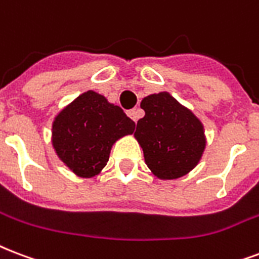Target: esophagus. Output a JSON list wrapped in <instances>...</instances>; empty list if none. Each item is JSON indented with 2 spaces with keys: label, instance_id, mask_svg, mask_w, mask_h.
Segmentation results:
<instances>
[{
  "label": "esophagus",
  "instance_id": "34e87169",
  "mask_svg": "<svg viewBox=\"0 0 259 259\" xmlns=\"http://www.w3.org/2000/svg\"><path fill=\"white\" fill-rule=\"evenodd\" d=\"M127 115H129L134 122H137L140 115H141V112H140V110H137V108H133V110H129V111H127Z\"/></svg>",
  "mask_w": 259,
  "mask_h": 259
}]
</instances>
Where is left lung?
<instances>
[{"label":"left lung","mask_w":259,"mask_h":259,"mask_svg":"<svg viewBox=\"0 0 259 259\" xmlns=\"http://www.w3.org/2000/svg\"><path fill=\"white\" fill-rule=\"evenodd\" d=\"M145 116L137 122L136 138L144 159L160 179H177L198 164L205 149L204 127L194 114L167 92L143 99Z\"/></svg>","instance_id":"1"}]
</instances>
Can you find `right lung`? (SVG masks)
<instances>
[{
    "label": "right lung",
    "instance_id": "obj_1",
    "mask_svg": "<svg viewBox=\"0 0 259 259\" xmlns=\"http://www.w3.org/2000/svg\"><path fill=\"white\" fill-rule=\"evenodd\" d=\"M134 127L136 123L121 107L88 91L57 115L53 123V145L73 172L91 178L107 164L116 140L133 133Z\"/></svg>",
    "mask_w": 259,
    "mask_h": 259
}]
</instances>
